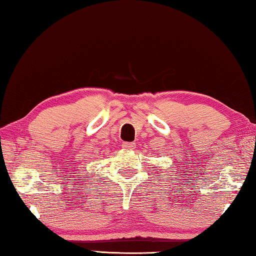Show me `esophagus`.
Wrapping results in <instances>:
<instances>
[{
    "label": "esophagus",
    "instance_id": "34e87169",
    "mask_svg": "<svg viewBox=\"0 0 256 256\" xmlns=\"http://www.w3.org/2000/svg\"><path fill=\"white\" fill-rule=\"evenodd\" d=\"M122 146L126 149H134L136 147V142H124L122 144Z\"/></svg>",
    "mask_w": 256,
    "mask_h": 256
}]
</instances>
